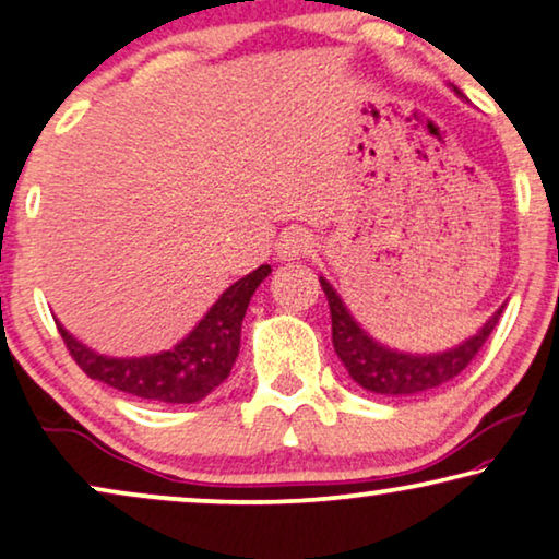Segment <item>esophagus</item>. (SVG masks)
Segmentation results:
<instances>
[{"label": "esophagus", "instance_id": "esophagus-1", "mask_svg": "<svg viewBox=\"0 0 559 559\" xmlns=\"http://www.w3.org/2000/svg\"><path fill=\"white\" fill-rule=\"evenodd\" d=\"M313 250V238L309 230H304V227H290L281 235L278 240V253L281 258H286V261H296V258H306Z\"/></svg>", "mask_w": 559, "mask_h": 559}]
</instances>
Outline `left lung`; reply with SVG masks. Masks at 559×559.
Returning a JSON list of instances; mask_svg holds the SVG:
<instances>
[{
  "label": "left lung",
  "instance_id": "8db88e82",
  "mask_svg": "<svg viewBox=\"0 0 559 559\" xmlns=\"http://www.w3.org/2000/svg\"><path fill=\"white\" fill-rule=\"evenodd\" d=\"M319 281L326 294L329 311H332L334 352L344 361L352 380L369 392H377V395H418V392L443 388L445 382L459 377L474 361L486 340L491 336L493 326L499 324L501 311H504V306H501L486 321L481 332L471 336L468 342L459 344L455 349L443 352V355H403V352H392L369 340L367 332H361L357 321L349 317L347 306L342 304L336 290L324 278Z\"/></svg>",
  "mask_w": 559,
  "mask_h": 559
}]
</instances>
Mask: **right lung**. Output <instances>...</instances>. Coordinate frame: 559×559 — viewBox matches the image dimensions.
Masks as SVG:
<instances>
[{"instance_id": "right-lung-1", "label": "right lung", "mask_w": 559, "mask_h": 559, "mask_svg": "<svg viewBox=\"0 0 559 559\" xmlns=\"http://www.w3.org/2000/svg\"><path fill=\"white\" fill-rule=\"evenodd\" d=\"M269 273L271 265H261L233 283L187 340L154 357L111 359L83 347L60 324L58 332L70 357L91 380L154 403H198L230 374L240 352V326L250 296Z\"/></svg>"}]
</instances>
